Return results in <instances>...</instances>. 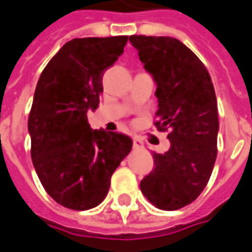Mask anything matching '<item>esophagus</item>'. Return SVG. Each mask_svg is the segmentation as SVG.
<instances>
[{
  "label": "esophagus",
  "mask_w": 252,
  "mask_h": 252,
  "mask_svg": "<svg viewBox=\"0 0 252 252\" xmlns=\"http://www.w3.org/2000/svg\"><path fill=\"white\" fill-rule=\"evenodd\" d=\"M143 147H144V143L139 137H133V148L135 150H141Z\"/></svg>",
  "instance_id": "obj_1"
}]
</instances>
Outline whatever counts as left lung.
I'll use <instances>...</instances> for the list:
<instances>
[{"mask_svg": "<svg viewBox=\"0 0 252 252\" xmlns=\"http://www.w3.org/2000/svg\"><path fill=\"white\" fill-rule=\"evenodd\" d=\"M144 69L156 84L155 126L171 147L154 154L155 168L140 189L155 207L173 211L196 199L216 160L218 104L208 70L192 50L172 37L131 36Z\"/></svg>", "mask_w": 252, "mask_h": 252, "instance_id": "1", "label": "left lung"}]
</instances>
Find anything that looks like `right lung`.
<instances>
[{
  "label": "right lung",
  "mask_w": 252,
  "mask_h": 252,
  "mask_svg": "<svg viewBox=\"0 0 252 252\" xmlns=\"http://www.w3.org/2000/svg\"><path fill=\"white\" fill-rule=\"evenodd\" d=\"M126 41V36L68 41L37 83L28 120L32 160L46 192L70 210L98 206L112 173L132 150L129 136L92 129L87 116L100 104L104 70Z\"/></svg>",
  "instance_id": "1"
}]
</instances>
